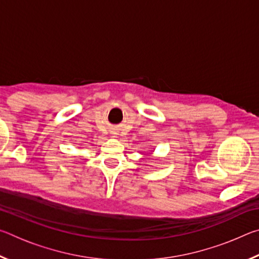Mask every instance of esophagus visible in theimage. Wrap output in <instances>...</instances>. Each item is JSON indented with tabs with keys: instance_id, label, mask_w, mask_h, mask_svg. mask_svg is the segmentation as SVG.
I'll return each instance as SVG.
<instances>
[{
	"instance_id": "34e87169",
	"label": "esophagus",
	"mask_w": 259,
	"mask_h": 259,
	"mask_svg": "<svg viewBox=\"0 0 259 259\" xmlns=\"http://www.w3.org/2000/svg\"><path fill=\"white\" fill-rule=\"evenodd\" d=\"M113 134H115V133H113Z\"/></svg>"
}]
</instances>
